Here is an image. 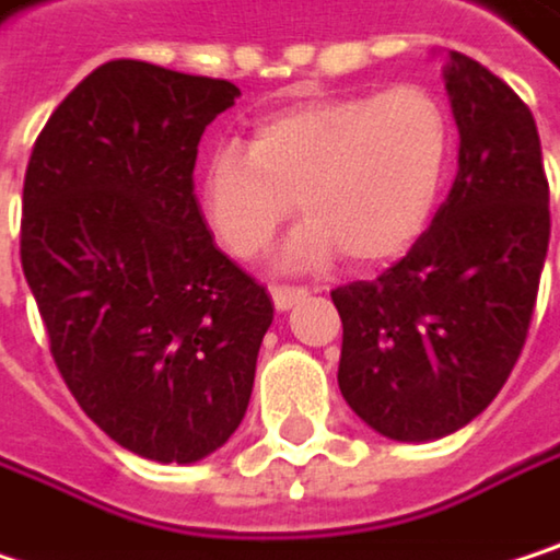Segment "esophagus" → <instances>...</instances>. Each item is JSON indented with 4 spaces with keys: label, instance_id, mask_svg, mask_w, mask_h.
<instances>
[{
    "label": "esophagus",
    "instance_id": "esophagus-1",
    "mask_svg": "<svg viewBox=\"0 0 560 560\" xmlns=\"http://www.w3.org/2000/svg\"><path fill=\"white\" fill-rule=\"evenodd\" d=\"M305 295H308V289H302V285H271V302H275L278 312H289Z\"/></svg>",
    "mask_w": 560,
    "mask_h": 560
}]
</instances>
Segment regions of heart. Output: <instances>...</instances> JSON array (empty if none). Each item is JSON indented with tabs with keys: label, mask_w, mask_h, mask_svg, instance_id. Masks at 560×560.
Segmentation results:
<instances>
[{
	"label": "heart",
	"mask_w": 560,
	"mask_h": 560,
	"mask_svg": "<svg viewBox=\"0 0 560 560\" xmlns=\"http://www.w3.org/2000/svg\"><path fill=\"white\" fill-rule=\"evenodd\" d=\"M453 153L440 97L420 84L328 94L271 110L248 147L219 143L202 166V209L219 242L255 258L295 212L292 261L338 248L358 265L404 255L427 229Z\"/></svg>",
	"instance_id": "heart-1"
}]
</instances>
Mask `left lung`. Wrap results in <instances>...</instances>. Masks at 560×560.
<instances>
[{"mask_svg": "<svg viewBox=\"0 0 560 560\" xmlns=\"http://www.w3.org/2000/svg\"><path fill=\"white\" fill-rule=\"evenodd\" d=\"M446 91L459 127L446 202L384 275L331 292L341 394L400 443L456 433L495 400L525 348L551 238L528 104L463 51H450Z\"/></svg>", "mask_w": 560, "mask_h": 560, "instance_id": "8db88e82", "label": "left lung"}]
</instances>
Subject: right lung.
<instances>
[{"instance_id": "1", "label": "right lung", "mask_w": 560, "mask_h": 560, "mask_svg": "<svg viewBox=\"0 0 560 560\" xmlns=\"http://www.w3.org/2000/svg\"><path fill=\"white\" fill-rule=\"evenodd\" d=\"M238 88L117 58L42 127L22 271L58 374L124 450L196 463L245 417L271 299L215 248L192 192L206 124Z\"/></svg>"}]
</instances>
